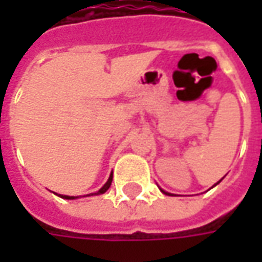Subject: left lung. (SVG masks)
<instances>
[{"label": "left lung", "mask_w": 262, "mask_h": 262, "mask_svg": "<svg viewBox=\"0 0 262 262\" xmlns=\"http://www.w3.org/2000/svg\"><path fill=\"white\" fill-rule=\"evenodd\" d=\"M217 184H219V182H217ZM214 185H216V184H214ZM161 192H163V193H165V195H171V193L165 192V191H163V189H161Z\"/></svg>", "instance_id": "8db88e82"}]
</instances>
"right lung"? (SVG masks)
<instances>
[{"label": "right lung", "instance_id": "add662e5", "mask_svg": "<svg viewBox=\"0 0 262 262\" xmlns=\"http://www.w3.org/2000/svg\"><path fill=\"white\" fill-rule=\"evenodd\" d=\"M111 184H112V176L109 177V178H108V181H106V184H105V185H103V187L101 188V189H99V191H98V192L90 193V195H101V193L106 192V191H108V189H109V187H111ZM90 195H88V196H90ZM59 196L64 198V199H75L74 196H67V195H59Z\"/></svg>", "mask_w": 262, "mask_h": 262}]
</instances>
